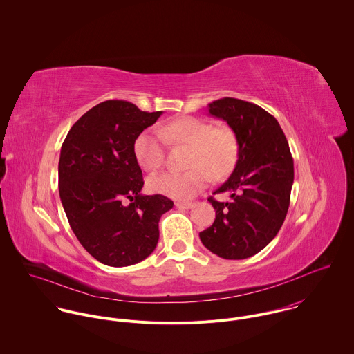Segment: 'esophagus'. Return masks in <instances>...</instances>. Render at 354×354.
Segmentation results:
<instances>
[{"label":"esophagus","instance_id":"1","mask_svg":"<svg viewBox=\"0 0 354 354\" xmlns=\"http://www.w3.org/2000/svg\"><path fill=\"white\" fill-rule=\"evenodd\" d=\"M176 207L180 208V209H189V208L194 207V203L177 202L176 203Z\"/></svg>","mask_w":354,"mask_h":354}]
</instances>
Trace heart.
Wrapping results in <instances>:
<instances>
[{"mask_svg": "<svg viewBox=\"0 0 354 354\" xmlns=\"http://www.w3.org/2000/svg\"><path fill=\"white\" fill-rule=\"evenodd\" d=\"M165 142L189 146L187 171H166L152 176L147 181L149 189L177 201L192 199L204 189L212 173L215 178L227 176L237 160V139L227 127H212L208 121L196 117H180L143 131L133 143L138 163L149 171L163 163Z\"/></svg>", "mask_w": 354, "mask_h": 354, "instance_id": "b5f03b06", "label": "heart"}]
</instances>
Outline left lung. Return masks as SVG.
I'll return each instance as SVG.
<instances>
[{
  "label": "left lung",
  "mask_w": 354,
  "mask_h": 354,
  "mask_svg": "<svg viewBox=\"0 0 354 354\" xmlns=\"http://www.w3.org/2000/svg\"><path fill=\"white\" fill-rule=\"evenodd\" d=\"M211 115L233 129L239 159L215 194L229 192V202H208L214 223L201 232L203 245L219 257L247 259L260 252L279 232L290 204L293 158L278 121L260 106L236 98L208 104Z\"/></svg>",
  "instance_id": "1"
}]
</instances>
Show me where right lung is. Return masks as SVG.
Segmentation results:
<instances>
[{
    "mask_svg": "<svg viewBox=\"0 0 354 354\" xmlns=\"http://www.w3.org/2000/svg\"><path fill=\"white\" fill-rule=\"evenodd\" d=\"M162 111L127 101H104L83 114L59 153L58 189L69 225L84 250L106 266L125 267L151 254L159 219L173 208L163 195H142L136 138ZM128 198L131 203L122 205Z\"/></svg>",
    "mask_w": 354,
    "mask_h": 354,
    "instance_id": "obj_1",
    "label": "right lung"
}]
</instances>
